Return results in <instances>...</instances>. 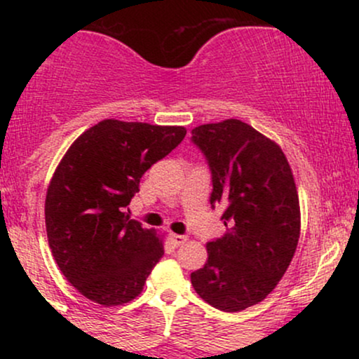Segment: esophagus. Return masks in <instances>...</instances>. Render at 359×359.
<instances>
[{
	"instance_id": "1",
	"label": "esophagus",
	"mask_w": 359,
	"mask_h": 359,
	"mask_svg": "<svg viewBox=\"0 0 359 359\" xmlns=\"http://www.w3.org/2000/svg\"><path fill=\"white\" fill-rule=\"evenodd\" d=\"M170 240H172V243H174L175 246H180V245H184L185 241H187V236H184V234H175V233H172V234H170Z\"/></svg>"
}]
</instances>
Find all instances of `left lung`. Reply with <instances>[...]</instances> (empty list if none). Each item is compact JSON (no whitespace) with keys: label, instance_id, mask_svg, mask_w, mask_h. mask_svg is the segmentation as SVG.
Here are the masks:
<instances>
[{"label":"left lung","instance_id":"1","mask_svg":"<svg viewBox=\"0 0 359 359\" xmlns=\"http://www.w3.org/2000/svg\"><path fill=\"white\" fill-rule=\"evenodd\" d=\"M212 174L211 204L226 208V234L209 241L208 262L192 271L209 306L240 312L262 302L283 277L300 236L294 174L273 140L240 119L192 130Z\"/></svg>","mask_w":359,"mask_h":359}]
</instances>
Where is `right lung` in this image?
Masks as SVG:
<instances>
[{"label": "right lung", "instance_id": "add662e5", "mask_svg": "<svg viewBox=\"0 0 359 359\" xmlns=\"http://www.w3.org/2000/svg\"><path fill=\"white\" fill-rule=\"evenodd\" d=\"M184 126L102 119L69 147L45 197L52 255L79 294L104 307L142 294L163 238L130 219L143 174L182 142Z\"/></svg>", "mask_w": 359, "mask_h": 359}]
</instances>
